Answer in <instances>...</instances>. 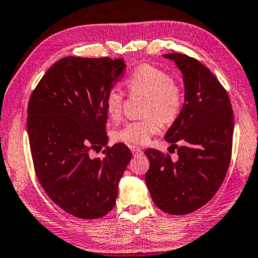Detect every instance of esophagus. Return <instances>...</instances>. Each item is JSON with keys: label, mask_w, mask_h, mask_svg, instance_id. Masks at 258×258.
I'll use <instances>...</instances> for the list:
<instances>
[{"label": "esophagus", "mask_w": 258, "mask_h": 258, "mask_svg": "<svg viewBox=\"0 0 258 258\" xmlns=\"http://www.w3.org/2000/svg\"><path fill=\"white\" fill-rule=\"evenodd\" d=\"M132 153L134 156H139L142 154V149L139 148V147H132Z\"/></svg>", "instance_id": "esophagus-1"}]
</instances>
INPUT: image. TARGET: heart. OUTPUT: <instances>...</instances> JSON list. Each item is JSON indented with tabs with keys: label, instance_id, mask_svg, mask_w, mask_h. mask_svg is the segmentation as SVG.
<instances>
[{
	"label": "heart",
	"instance_id": "obj_1",
	"mask_svg": "<svg viewBox=\"0 0 258 258\" xmlns=\"http://www.w3.org/2000/svg\"><path fill=\"white\" fill-rule=\"evenodd\" d=\"M130 93H145L149 96L146 115L152 116L141 121H132L113 132L117 142L128 146H142L160 130L162 123H170L179 115L182 105L180 89L173 83L172 77L152 65H141L126 79ZM124 96L121 89L111 88L105 95V110L111 119L122 115Z\"/></svg>",
	"mask_w": 258,
	"mask_h": 258
}]
</instances>
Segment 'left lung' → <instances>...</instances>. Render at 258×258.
I'll return each instance as SVG.
<instances>
[{"mask_svg": "<svg viewBox=\"0 0 258 258\" xmlns=\"http://www.w3.org/2000/svg\"><path fill=\"white\" fill-rule=\"evenodd\" d=\"M163 56L175 62L185 85V103L165 140L183 146L178 161L146 150V183L160 210L181 216L209 203L223 183L231 160L233 115L227 92L206 66L180 53Z\"/></svg>", "mask_w": 258, "mask_h": 258, "instance_id": "8db88e82", "label": "left lung"}]
</instances>
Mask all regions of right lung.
I'll return each instance as SVG.
<instances>
[{"instance_id": "add662e5", "label": "right lung", "mask_w": 258, "mask_h": 258, "mask_svg": "<svg viewBox=\"0 0 258 258\" xmlns=\"http://www.w3.org/2000/svg\"><path fill=\"white\" fill-rule=\"evenodd\" d=\"M125 70L124 59L66 56L56 61L28 103L29 146L39 182L70 215L105 216L116 205L118 182L132 159L123 143L108 145L105 95Z\"/></svg>"}]
</instances>
